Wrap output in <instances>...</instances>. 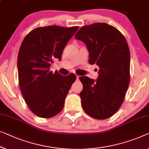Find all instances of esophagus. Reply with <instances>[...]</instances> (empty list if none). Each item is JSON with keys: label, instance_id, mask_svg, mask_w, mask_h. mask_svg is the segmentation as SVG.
Segmentation results:
<instances>
[{"label": "esophagus", "instance_id": "34e87169", "mask_svg": "<svg viewBox=\"0 0 149 149\" xmlns=\"http://www.w3.org/2000/svg\"><path fill=\"white\" fill-rule=\"evenodd\" d=\"M79 77H80V76H79V75H77V79H79Z\"/></svg>", "mask_w": 149, "mask_h": 149}]
</instances>
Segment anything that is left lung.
I'll use <instances>...</instances> for the list:
<instances>
[{
  "label": "left lung",
  "instance_id": "8db88e82",
  "mask_svg": "<svg viewBox=\"0 0 149 149\" xmlns=\"http://www.w3.org/2000/svg\"><path fill=\"white\" fill-rule=\"evenodd\" d=\"M74 38L87 46L89 64L100 67L96 81L79 77L83 85L80 93L82 107L91 117L107 119L121 107L130 83L128 43L119 30L105 23L81 27Z\"/></svg>",
  "mask_w": 149,
  "mask_h": 149
}]
</instances>
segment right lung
<instances>
[{"mask_svg":"<svg viewBox=\"0 0 149 149\" xmlns=\"http://www.w3.org/2000/svg\"><path fill=\"white\" fill-rule=\"evenodd\" d=\"M78 26L58 25L37 27L23 40L17 58L19 84L30 110L43 118H49L62 110L64 100L76 75L64 77L49 67L60 60L62 52Z\"/></svg>","mask_w":149,"mask_h":149,"instance_id":"1","label":"right lung"}]
</instances>
